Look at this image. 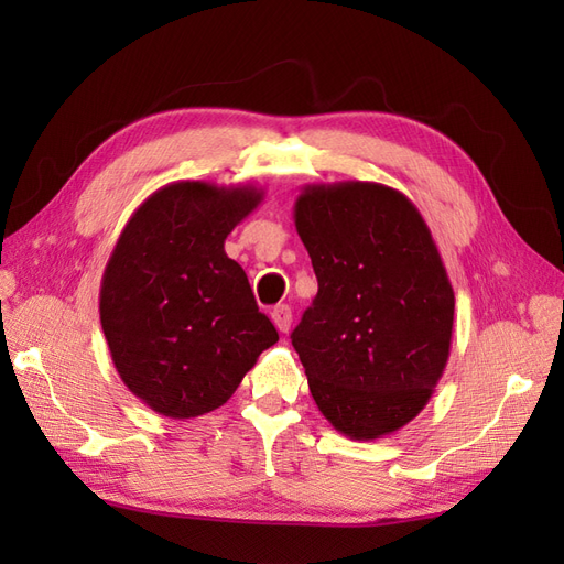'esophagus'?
<instances>
[{
  "label": "esophagus",
  "mask_w": 564,
  "mask_h": 564,
  "mask_svg": "<svg viewBox=\"0 0 564 564\" xmlns=\"http://www.w3.org/2000/svg\"><path fill=\"white\" fill-rule=\"evenodd\" d=\"M272 322H275V327L282 332V334H286L289 329H292V308H289V305H278L275 311H272Z\"/></svg>",
  "instance_id": "1"
}]
</instances>
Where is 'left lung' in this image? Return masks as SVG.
Here are the masks:
<instances>
[{"mask_svg":"<svg viewBox=\"0 0 564 564\" xmlns=\"http://www.w3.org/2000/svg\"><path fill=\"white\" fill-rule=\"evenodd\" d=\"M294 224L317 278L292 332L313 400L350 440L395 433L449 360L454 289L433 235L412 199L369 181L305 185Z\"/></svg>","mask_w":564,"mask_h":564,"instance_id":"1","label":"left lung"}]
</instances>
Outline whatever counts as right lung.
<instances>
[{
    "instance_id": "obj_1",
    "label": "right lung",
    "mask_w": 564,
    "mask_h": 564,
    "mask_svg": "<svg viewBox=\"0 0 564 564\" xmlns=\"http://www.w3.org/2000/svg\"><path fill=\"white\" fill-rule=\"evenodd\" d=\"M261 199L253 185L176 181L119 235L100 282V324L119 379L152 412H214L278 344L242 265L224 249Z\"/></svg>"
}]
</instances>
